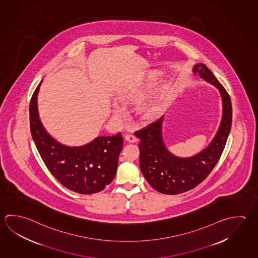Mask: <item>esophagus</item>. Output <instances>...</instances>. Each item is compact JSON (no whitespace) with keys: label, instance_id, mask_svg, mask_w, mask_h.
<instances>
[{"label":"esophagus","instance_id":"obj_1","mask_svg":"<svg viewBox=\"0 0 258 258\" xmlns=\"http://www.w3.org/2000/svg\"><path fill=\"white\" fill-rule=\"evenodd\" d=\"M124 139L127 142H129V143H136L138 141L136 136H132V135H126V136H124Z\"/></svg>","mask_w":258,"mask_h":258}]
</instances>
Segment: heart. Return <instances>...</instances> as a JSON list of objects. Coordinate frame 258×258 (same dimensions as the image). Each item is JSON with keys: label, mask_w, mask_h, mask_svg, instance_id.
Segmentation results:
<instances>
[{"label": "heart", "mask_w": 258, "mask_h": 258, "mask_svg": "<svg viewBox=\"0 0 258 258\" xmlns=\"http://www.w3.org/2000/svg\"><path fill=\"white\" fill-rule=\"evenodd\" d=\"M152 82L149 83L148 87H151ZM146 94V89L136 90L134 91V95L136 98H142ZM169 87L163 85L155 88L147 95L144 101L139 105V112L143 117L146 119H154L158 117L164 112L165 108L167 107L169 101Z\"/></svg>", "instance_id": "obj_1"}]
</instances>
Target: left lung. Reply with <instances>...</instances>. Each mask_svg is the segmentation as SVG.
<instances>
[{
    "label": "left lung",
    "mask_w": 258,
    "mask_h": 258,
    "mask_svg": "<svg viewBox=\"0 0 258 258\" xmlns=\"http://www.w3.org/2000/svg\"><path fill=\"white\" fill-rule=\"evenodd\" d=\"M192 72L215 85L222 96V120L211 144L192 157L180 158L173 155L166 149L163 141V116L135 133L140 139L141 171L152 187L165 195L189 191L208 176L220 159L232 124V103L225 87L203 63H197Z\"/></svg>",
    "instance_id": "obj_1"
}]
</instances>
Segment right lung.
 <instances>
[{
    "mask_svg": "<svg viewBox=\"0 0 258 258\" xmlns=\"http://www.w3.org/2000/svg\"><path fill=\"white\" fill-rule=\"evenodd\" d=\"M39 84L30 102V126L33 142L50 173L71 191L92 195L112 183L117 171L118 157L122 149L121 133L99 136L78 147L63 146L50 136L39 118Z\"/></svg>",
    "mask_w": 258,
    "mask_h": 258,
    "instance_id": "obj_1",
    "label": "right lung"
}]
</instances>
